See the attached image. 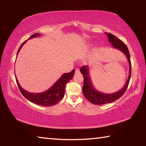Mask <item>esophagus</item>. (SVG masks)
<instances>
[{"label":"esophagus","instance_id":"34e87169","mask_svg":"<svg viewBox=\"0 0 146 146\" xmlns=\"http://www.w3.org/2000/svg\"><path fill=\"white\" fill-rule=\"evenodd\" d=\"M80 73V70H79V69L76 68L75 70V73L77 74V73Z\"/></svg>","mask_w":146,"mask_h":146}]
</instances>
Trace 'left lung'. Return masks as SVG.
<instances>
[{"mask_svg":"<svg viewBox=\"0 0 146 146\" xmlns=\"http://www.w3.org/2000/svg\"><path fill=\"white\" fill-rule=\"evenodd\" d=\"M106 35L108 36L109 42L111 44V46L113 48L120 51L127 57L129 64V76H128V78L124 86L121 90L113 93H104L96 90L95 88L93 86L92 82H91L90 74H89L90 71H89L88 66H82L80 68V72L82 74V75H84V86L82 88V92L86 99H88L90 102L95 105H102L105 104L111 103L118 100V98H120L126 91L129 83L131 75V64L129 52L127 46L122 40L116 37L115 35H113L111 33H106Z\"/></svg>","mask_w":146,"mask_h":146,"instance_id":"1","label":"left lung"}]
</instances>
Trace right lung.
<instances>
[{
	"instance_id": "obj_1",
	"label": "right lung",
	"mask_w": 146,
	"mask_h": 146,
	"mask_svg": "<svg viewBox=\"0 0 146 146\" xmlns=\"http://www.w3.org/2000/svg\"><path fill=\"white\" fill-rule=\"evenodd\" d=\"M40 36V34L35 33L33 35H31L30 37L29 38V39L36 37V36ZM27 41L28 40L24 41V42L21 44V46H20L19 50L17 51V56L18 55L22 47L23 46L24 44H25ZM74 74H75V70H73L70 73H64L63 75H62L61 77L59 78L50 88L48 89V90L44 91V92L38 93H29L28 91L24 90V89L21 87V85H20L19 81L16 77V75L15 78L20 91H21V93L23 94V95L26 98V99H28L29 101H30V102L34 104H38L39 106L48 107V106H52L53 105H55L56 104H57L61 99H62V98L64 96V93H65L66 85L67 84V83L73 77Z\"/></svg>"
}]
</instances>
